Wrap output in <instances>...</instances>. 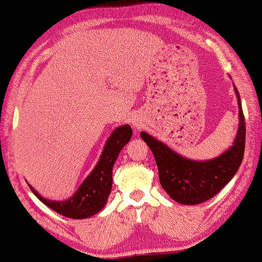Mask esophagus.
<instances>
[{
    "label": "esophagus",
    "instance_id": "1",
    "mask_svg": "<svg viewBox=\"0 0 262 262\" xmlns=\"http://www.w3.org/2000/svg\"><path fill=\"white\" fill-rule=\"evenodd\" d=\"M135 125H136V124H135ZM137 126H138V125H137Z\"/></svg>",
    "mask_w": 262,
    "mask_h": 262
}]
</instances>
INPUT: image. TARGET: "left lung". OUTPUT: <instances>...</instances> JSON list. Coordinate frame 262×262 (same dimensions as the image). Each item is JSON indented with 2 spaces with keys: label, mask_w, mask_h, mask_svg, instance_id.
Masks as SVG:
<instances>
[{
  "label": "left lung",
  "mask_w": 262,
  "mask_h": 262,
  "mask_svg": "<svg viewBox=\"0 0 262 262\" xmlns=\"http://www.w3.org/2000/svg\"><path fill=\"white\" fill-rule=\"evenodd\" d=\"M233 87L239 108V126L233 144L214 159H187L147 132H141L142 140L156 158L161 187L171 199L180 204L195 205L212 198L239 169L244 156L245 121L239 93Z\"/></svg>",
  "instance_id": "obj_1"
}]
</instances>
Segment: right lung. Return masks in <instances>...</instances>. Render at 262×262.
<instances>
[{
  "label": "right lung",
  "mask_w": 262,
  "mask_h": 262,
  "mask_svg": "<svg viewBox=\"0 0 262 262\" xmlns=\"http://www.w3.org/2000/svg\"><path fill=\"white\" fill-rule=\"evenodd\" d=\"M132 136L130 125L116 127L105 142L101 158L93 167L89 176L83 180L79 188L67 200L46 199L30 187L35 195L58 214L69 219H87L96 215L104 208L111 194L113 186V166H114L119 153L128 143Z\"/></svg>",
  "instance_id": "obj_1"
}]
</instances>
